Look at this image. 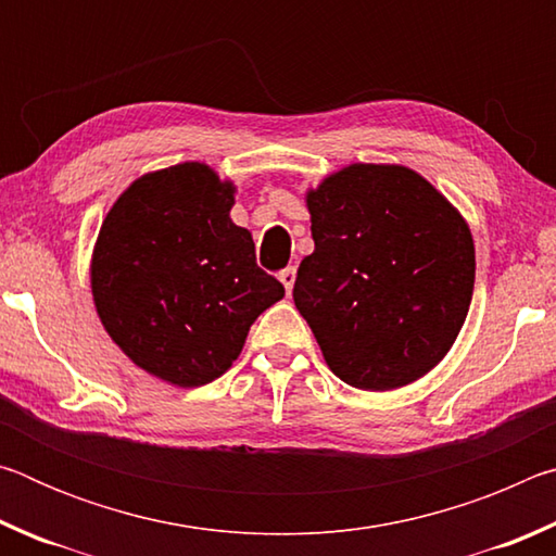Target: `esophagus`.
Returning <instances> with one entry per match:
<instances>
[{
	"label": "esophagus",
	"instance_id": "34e87169",
	"mask_svg": "<svg viewBox=\"0 0 556 556\" xmlns=\"http://www.w3.org/2000/svg\"><path fill=\"white\" fill-rule=\"evenodd\" d=\"M279 279H281V285H285L287 294H291V289H294V281H296V269H294V267H287V269L279 275Z\"/></svg>",
	"mask_w": 556,
	"mask_h": 556
}]
</instances>
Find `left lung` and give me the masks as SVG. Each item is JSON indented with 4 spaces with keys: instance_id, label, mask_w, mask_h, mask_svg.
<instances>
[{
    "instance_id": "1",
    "label": "left lung",
    "mask_w": 556,
    "mask_h": 556,
    "mask_svg": "<svg viewBox=\"0 0 556 556\" xmlns=\"http://www.w3.org/2000/svg\"><path fill=\"white\" fill-rule=\"evenodd\" d=\"M314 252L294 304L328 368L357 390L419 380L454 345L476 279L468 223L425 176L351 164L306 193Z\"/></svg>"
}]
</instances>
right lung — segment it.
<instances>
[{"label": "right lung", "instance_id": "add662e5", "mask_svg": "<svg viewBox=\"0 0 556 556\" xmlns=\"http://www.w3.org/2000/svg\"><path fill=\"white\" fill-rule=\"evenodd\" d=\"M235 186L208 164L139 176L102 220L90 287L122 353L154 378L199 388L230 368L285 287L230 220Z\"/></svg>", "mask_w": 556, "mask_h": 556}]
</instances>
